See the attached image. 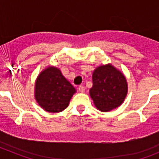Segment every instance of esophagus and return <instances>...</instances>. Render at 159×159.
Masks as SVG:
<instances>
[{"label": "esophagus", "instance_id": "1", "mask_svg": "<svg viewBox=\"0 0 159 159\" xmlns=\"http://www.w3.org/2000/svg\"><path fill=\"white\" fill-rule=\"evenodd\" d=\"M78 89H79V91H80V92H85V88H84V86H82V85H80V86H79Z\"/></svg>", "mask_w": 159, "mask_h": 159}]
</instances>
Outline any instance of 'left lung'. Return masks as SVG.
I'll return each instance as SVG.
<instances>
[{"label":"left lung","instance_id":"obj_1","mask_svg":"<svg viewBox=\"0 0 159 159\" xmlns=\"http://www.w3.org/2000/svg\"><path fill=\"white\" fill-rule=\"evenodd\" d=\"M92 82L90 96L101 111H109L118 107L127 96V80L123 73L111 64L96 67L92 74Z\"/></svg>","mask_w":159,"mask_h":159}]
</instances>
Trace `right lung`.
Returning a JSON list of instances; mask_svg holds the SVG:
<instances>
[{"instance_id":"obj_1","label":"right lung","mask_w":159,"mask_h":159,"mask_svg":"<svg viewBox=\"0 0 159 159\" xmlns=\"http://www.w3.org/2000/svg\"><path fill=\"white\" fill-rule=\"evenodd\" d=\"M75 88L59 68L48 67L38 75L35 84V98L43 110L58 113L67 107Z\"/></svg>"}]
</instances>
